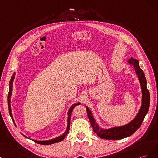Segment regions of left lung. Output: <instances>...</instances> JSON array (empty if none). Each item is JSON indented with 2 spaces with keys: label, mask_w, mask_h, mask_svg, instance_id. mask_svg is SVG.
<instances>
[{
  "label": "left lung",
  "mask_w": 158,
  "mask_h": 158,
  "mask_svg": "<svg viewBox=\"0 0 158 158\" xmlns=\"http://www.w3.org/2000/svg\"><path fill=\"white\" fill-rule=\"evenodd\" d=\"M129 62L131 64H133V65L134 66L136 73L138 75L140 81L142 91V102L141 108L140 109L139 112L135 117V118L131 122H130L129 123L124 126L114 127V128L110 129H102L96 124L90 110L89 109L88 107H86L87 115L91 126H92L93 129V131L98 136H100L101 139L115 140L123 139L124 138H126V137L130 136L140 127L146 114L148 111L150 98L149 90H148L146 86V79L144 73L143 71L139 67V62L138 60L131 57V58L129 60Z\"/></svg>",
  "instance_id": "left-lung-1"
}]
</instances>
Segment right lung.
Returning <instances> with one entry per match:
<instances>
[{"label": "right lung", "instance_id": "obj_1", "mask_svg": "<svg viewBox=\"0 0 158 158\" xmlns=\"http://www.w3.org/2000/svg\"><path fill=\"white\" fill-rule=\"evenodd\" d=\"M15 73H14L13 75L11 77V79L10 81V83H9V93H8V110H9V114H10V115L11 118L14 122V123L15 125V122L14 121V119H13V117H12V111H11V106H10V97H11V95H12V85H13V80L14 79V77H15ZM80 104V103H77V104H73V106H72V107H71L69 111H68V127H67V129H66L65 133L62 135H61L60 136H58L56 137V138L55 139H53L52 140H47V141H37V140H33L35 142H36V143L37 144H42V145H48V144H54V143H56V142H60L62 141V140L64 139V138L65 137V136L68 135V132H69V127H70V119H71V115H72V111L73 110V108H75V107L76 106H77ZM24 136V135H23ZM27 138V137H26Z\"/></svg>", "mask_w": 158, "mask_h": 158}]
</instances>
